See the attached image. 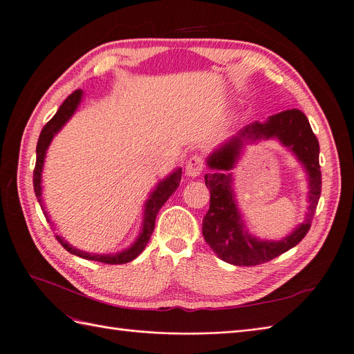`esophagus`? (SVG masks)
Masks as SVG:
<instances>
[{"mask_svg":"<svg viewBox=\"0 0 354 354\" xmlns=\"http://www.w3.org/2000/svg\"><path fill=\"white\" fill-rule=\"evenodd\" d=\"M203 170H204V162L200 156H192L185 165V174L189 178L200 176L203 174Z\"/></svg>","mask_w":354,"mask_h":354,"instance_id":"34e87169","label":"esophagus"}]
</instances>
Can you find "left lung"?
Instances as JSON below:
<instances>
[{
	"label": "left lung",
	"mask_w": 354,
	"mask_h": 354,
	"mask_svg": "<svg viewBox=\"0 0 354 354\" xmlns=\"http://www.w3.org/2000/svg\"><path fill=\"white\" fill-rule=\"evenodd\" d=\"M276 138L289 148L303 163L308 175V213L306 220L290 235L280 241L259 240L244 229L232 191V177L228 172L240 156L245 143ZM207 166L214 172L204 176L210 188V208L203 218V236L214 254L233 266H258L292 250L302 241L321 195L319 142L310 124L299 109L271 115L264 122H252L239 129L236 136L221 142L207 157Z\"/></svg>",
	"instance_id": "left-lung-1"
}]
</instances>
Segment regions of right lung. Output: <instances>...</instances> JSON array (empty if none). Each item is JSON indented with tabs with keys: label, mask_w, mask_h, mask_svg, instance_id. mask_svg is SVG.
Wrapping results in <instances>:
<instances>
[{
	"label": "right lung",
	"mask_w": 354,
	"mask_h": 354,
	"mask_svg": "<svg viewBox=\"0 0 354 354\" xmlns=\"http://www.w3.org/2000/svg\"><path fill=\"white\" fill-rule=\"evenodd\" d=\"M82 99H83V90H75L74 93H71L67 99H65L64 103L59 106V109L57 111V113L52 116V120L42 128L41 136H39V140H37L36 166L33 170V188H35V194H36V198L39 201V205H41L42 212L48 220V223H50V226H54V223L50 221V217H49L48 212L45 210V205L42 201V170H44V163H45V157H46V150L49 147L50 141L54 140V137L61 131V128L70 121V118L75 113L78 106H80ZM180 176H182V169L178 167L174 170L172 174L167 175L165 179L157 182L156 188L150 192L146 204H144L142 226H141L140 234L134 241V243L129 248H127V250L120 251V252H113V254H90L86 251L77 250V248H74L73 245H70L67 241H65L61 234H57L58 242L70 254L84 258V259L99 261V263H104V264L129 263V261L136 259L144 251L146 245L149 243V239L154 230L156 216H157V213H159L162 205L167 201L170 195H172L178 189Z\"/></svg>",
	"instance_id": "right-lung-1"
}]
</instances>
